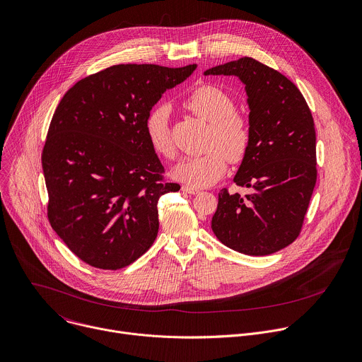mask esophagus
<instances>
[{
    "instance_id": "34e87169",
    "label": "esophagus",
    "mask_w": 362,
    "mask_h": 362,
    "mask_svg": "<svg viewBox=\"0 0 362 362\" xmlns=\"http://www.w3.org/2000/svg\"><path fill=\"white\" fill-rule=\"evenodd\" d=\"M182 190L185 192V193H189V194H199L200 193V190L199 189H194V187H192V186H182Z\"/></svg>"
}]
</instances>
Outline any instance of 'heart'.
<instances>
[{
	"instance_id": "1",
	"label": "heart",
	"mask_w": 362,
	"mask_h": 362,
	"mask_svg": "<svg viewBox=\"0 0 362 362\" xmlns=\"http://www.w3.org/2000/svg\"><path fill=\"white\" fill-rule=\"evenodd\" d=\"M185 106L209 122L203 149L194 156H183L173 168L176 180L192 187H207L216 183L227 170V159L231 163L242 162L250 146L249 119L234 110V99L216 85H202L193 89L185 99ZM170 107L166 103L155 106L145 119V132L152 149L172 158L175 146L172 141Z\"/></svg>"
}]
</instances>
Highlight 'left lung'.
<instances>
[{"label": "left lung", "instance_id": "obj_1", "mask_svg": "<svg viewBox=\"0 0 362 362\" xmlns=\"http://www.w3.org/2000/svg\"><path fill=\"white\" fill-rule=\"evenodd\" d=\"M204 75H231L243 82L252 131L249 151L233 179L252 193L243 197L223 189L211 230L238 253H276L298 237L317 180L311 110L290 79L249 57L213 66Z\"/></svg>", "mask_w": 362, "mask_h": 362}]
</instances>
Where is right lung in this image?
Returning a JSON list of instances; mask_svg holds the SVG:
<instances>
[{"label": "right lung", "instance_id": "obj_1", "mask_svg": "<svg viewBox=\"0 0 362 362\" xmlns=\"http://www.w3.org/2000/svg\"><path fill=\"white\" fill-rule=\"evenodd\" d=\"M196 66L113 65L76 82L57 106L42 151L48 218L86 264L124 269L153 245L158 202L180 186L163 182L145 119Z\"/></svg>", "mask_w": 362, "mask_h": 362}]
</instances>
